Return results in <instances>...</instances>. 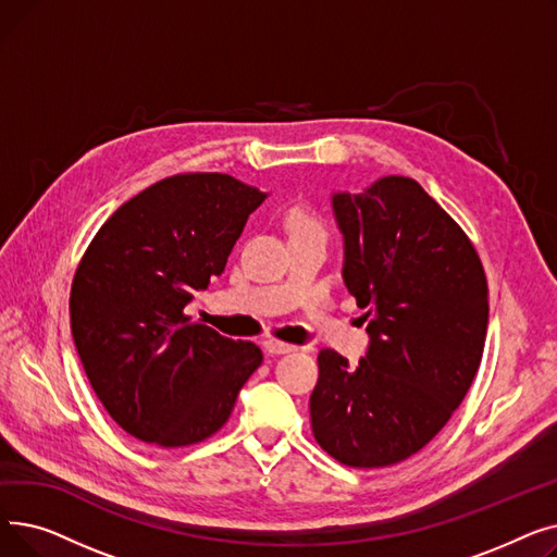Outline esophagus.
Listing matches in <instances>:
<instances>
[{"label":"esophagus","instance_id":"esophagus-1","mask_svg":"<svg viewBox=\"0 0 557 557\" xmlns=\"http://www.w3.org/2000/svg\"><path fill=\"white\" fill-rule=\"evenodd\" d=\"M263 347H267L269 355H288V352H294V349H296V345H288V343H282V341H275V338L263 341Z\"/></svg>","mask_w":557,"mask_h":557}]
</instances>
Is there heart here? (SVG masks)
I'll use <instances>...</instances> for the list:
<instances>
[{"label": "heart", "instance_id": "b5f03b06", "mask_svg": "<svg viewBox=\"0 0 557 557\" xmlns=\"http://www.w3.org/2000/svg\"><path fill=\"white\" fill-rule=\"evenodd\" d=\"M286 223H288L290 234H296V232H320V234H325L323 221H320V216L313 214L307 208H294V210H290L288 216H286Z\"/></svg>", "mask_w": 557, "mask_h": 557}]
</instances>
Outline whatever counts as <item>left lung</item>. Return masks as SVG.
<instances>
[{"label":"left lung","mask_w":557,"mask_h":557,"mask_svg":"<svg viewBox=\"0 0 557 557\" xmlns=\"http://www.w3.org/2000/svg\"><path fill=\"white\" fill-rule=\"evenodd\" d=\"M343 280L366 311L359 366L320 349L309 399L315 443L357 470L388 467L437 435L481 366L487 280L462 227L413 178L332 196Z\"/></svg>","instance_id":"1"}]
</instances>
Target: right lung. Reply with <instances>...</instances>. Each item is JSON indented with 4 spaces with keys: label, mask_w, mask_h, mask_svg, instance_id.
I'll list each match as a JSON object with an SVG mask.
<instances>
[{
    "label": "right lung",
    "mask_w": 557,
    "mask_h": 557,
    "mask_svg": "<svg viewBox=\"0 0 557 557\" xmlns=\"http://www.w3.org/2000/svg\"><path fill=\"white\" fill-rule=\"evenodd\" d=\"M267 194L227 173H178L124 202L74 273L72 336L110 418L164 449L208 441L261 349L194 323L185 307L225 269Z\"/></svg>",
    "instance_id": "right-lung-1"
}]
</instances>
